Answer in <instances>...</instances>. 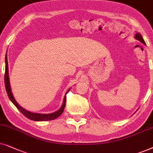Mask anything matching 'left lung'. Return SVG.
Listing matches in <instances>:
<instances>
[{
	"label": "left lung",
	"instance_id": "1",
	"mask_svg": "<svg viewBox=\"0 0 153 153\" xmlns=\"http://www.w3.org/2000/svg\"><path fill=\"white\" fill-rule=\"evenodd\" d=\"M134 38H135V39H136V40H139V41L141 42L143 45H146V44L145 41H144L143 37H142V36L140 35L139 33H136L135 35H134Z\"/></svg>",
	"mask_w": 153,
	"mask_h": 153
}]
</instances>
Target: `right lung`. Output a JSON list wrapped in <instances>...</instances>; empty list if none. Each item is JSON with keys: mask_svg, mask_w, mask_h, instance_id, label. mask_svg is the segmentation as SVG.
Listing matches in <instances>:
<instances>
[{"mask_svg": "<svg viewBox=\"0 0 153 153\" xmlns=\"http://www.w3.org/2000/svg\"><path fill=\"white\" fill-rule=\"evenodd\" d=\"M5 89L6 91H7V96L9 97L10 100L13 102L14 105L17 108V109L23 114L24 116H26V117L28 119L31 120L33 121H49V120H52L56 119L59 116L62 115L63 112H64L65 105H66V94L70 91L71 88H69L67 90L66 94L64 96V101H63V103L62 106L58 111H56L54 113H49V114H43V113H33V112H30L28 111H26V109H24V108H22L17 101H16L15 97L12 92L11 87H10V78H9V73H8V63H7V54H5Z\"/></svg>", "mask_w": 153, "mask_h": 153, "instance_id": "right-lung-1", "label": "right lung"}]
</instances>
